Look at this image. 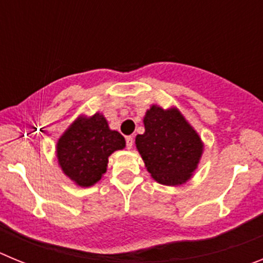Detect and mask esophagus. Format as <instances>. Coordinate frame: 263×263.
Returning <instances> with one entry per match:
<instances>
[{"instance_id":"34e87169","label":"esophagus","mask_w":263,"mask_h":263,"mask_svg":"<svg viewBox=\"0 0 263 263\" xmlns=\"http://www.w3.org/2000/svg\"><path fill=\"white\" fill-rule=\"evenodd\" d=\"M125 139H126V147L127 148H132V147H133V145H134V138H133V137H126V138H125Z\"/></svg>"}]
</instances>
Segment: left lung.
<instances>
[{
  "label": "left lung",
  "mask_w": 263,
  "mask_h": 263,
  "mask_svg": "<svg viewBox=\"0 0 263 263\" xmlns=\"http://www.w3.org/2000/svg\"><path fill=\"white\" fill-rule=\"evenodd\" d=\"M143 124L145 133L136 137V145L148 173L160 184L187 182L203 153L200 137L175 108L153 105Z\"/></svg>",
  "instance_id": "obj_1"
}]
</instances>
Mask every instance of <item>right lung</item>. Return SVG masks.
<instances>
[{
	"mask_svg": "<svg viewBox=\"0 0 263 263\" xmlns=\"http://www.w3.org/2000/svg\"><path fill=\"white\" fill-rule=\"evenodd\" d=\"M125 147V138L110 130L103 115L80 117L58 141L57 154L63 173L80 187L93 185L106 173L108 158Z\"/></svg>",
	"mask_w": 263,
	"mask_h": 263,
	"instance_id": "right-lung-1",
	"label": "right lung"
}]
</instances>
